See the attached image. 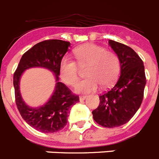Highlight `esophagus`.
Masks as SVG:
<instances>
[{
  "label": "esophagus",
  "mask_w": 159,
  "mask_h": 159,
  "mask_svg": "<svg viewBox=\"0 0 159 159\" xmlns=\"http://www.w3.org/2000/svg\"><path fill=\"white\" fill-rule=\"evenodd\" d=\"M86 98H87L86 95H84V96H83V95H81V96H80V100L84 101V100H85V99H86Z\"/></svg>",
  "instance_id": "obj_1"
}]
</instances>
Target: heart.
<instances>
[{"mask_svg":"<svg viewBox=\"0 0 159 159\" xmlns=\"http://www.w3.org/2000/svg\"><path fill=\"white\" fill-rule=\"evenodd\" d=\"M74 54L80 66L88 65L87 78L79 82L75 92L88 93L98 88L111 87L116 82L119 73V60L114 52L104 48L88 43L75 49ZM60 75L65 84L73 86L79 80L78 65L69 57H64L60 63Z\"/></svg>","mask_w":159,"mask_h":159,"instance_id":"b5f03b06","label":"heart"}]
</instances>
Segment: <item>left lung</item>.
<instances>
[{"label":"left lung","instance_id":"obj_1","mask_svg":"<svg viewBox=\"0 0 159 159\" xmlns=\"http://www.w3.org/2000/svg\"><path fill=\"white\" fill-rule=\"evenodd\" d=\"M120 62V76L112 88L99 96L93 119L102 127H120L134 116L143 102L147 80L143 60L128 46L108 41Z\"/></svg>","mask_w":159,"mask_h":159}]
</instances>
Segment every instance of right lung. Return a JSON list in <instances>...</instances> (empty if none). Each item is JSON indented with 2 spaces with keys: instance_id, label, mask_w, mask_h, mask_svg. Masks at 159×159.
Returning a JSON list of instances; mask_svg holds the SVG:
<instances>
[{
  "instance_id": "obj_1",
  "label": "right lung",
  "mask_w": 159,
  "mask_h": 159,
  "mask_svg": "<svg viewBox=\"0 0 159 159\" xmlns=\"http://www.w3.org/2000/svg\"><path fill=\"white\" fill-rule=\"evenodd\" d=\"M70 43L61 40H48L36 43L22 56L13 75L16 104L21 117L29 126L43 133L62 130L67 123L71 106L80 101L65 84L59 81L60 63L68 51ZM43 67L55 75L56 86L50 99L43 105L31 108L25 103L19 92V80L25 70Z\"/></svg>"
}]
</instances>
